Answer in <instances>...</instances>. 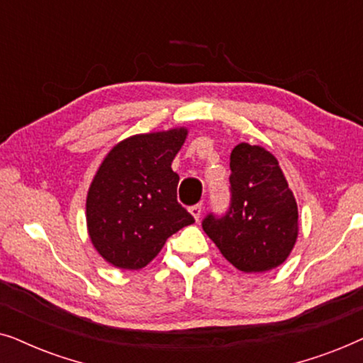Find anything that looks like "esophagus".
I'll return each instance as SVG.
<instances>
[{
    "label": "esophagus",
    "instance_id": "esophagus-1",
    "mask_svg": "<svg viewBox=\"0 0 363 363\" xmlns=\"http://www.w3.org/2000/svg\"><path fill=\"white\" fill-rule=\"evenodd\" d=\"M189 212H191V216L194 217L196 220H199V217H201V214H202V206H201V204L192 206V207H189Z\"/></svg>",
    "mask_w": 363,
    "mask_h": 363
}]
</instances>
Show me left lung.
<instances>
[{
	"instance_id": "obj_1",
	"label": "left lung",
	"mask_w": 363,
	"mask_h": 363,
	"mask_svg": "<svg viewBox=\"0 0 363 363\" xmlns=\"http://www.w3.org/2000/svg\"><path fill=\"white\" fill-rule=\"evenodd\" d=\"M230 207L220 219L207 216L202 229L220 254L242 272H265L291 255L298 211L274 154L240 143L230 152Z\"/></svg>"
}]
</instances>
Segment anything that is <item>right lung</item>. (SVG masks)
Here are the masks:
<instances>
[{
  "label": "right lung",
  "mask_w": 363,
  "mask_h": 363,
  "mask_svg": "<svg viewBox=\"0 0 363 363\" xmlns=\"http://www.w3.org/2000/svg\"><path fill=\"white\" fill-rule=\"evenodd\" d=\"M187 133L136 134L106 154L86 197L89 239L106 262L146 267L172 234L194 222L177 202L179 176L171 167Z\"/></svg>",
  "instance_id": "1"
}]
</instances>
